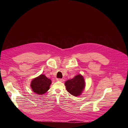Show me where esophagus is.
<instances>
[{"mask_svg": "<svg viewBox=\"0 0 128 128\" xmlns=\"http://www.w3.org/2000/svg\"><path fill=\"white\" fill-rule=\"evenodd\" d=\"M57 81H59V82H62L63 81V79H61V78H58V79H57Z\"/></svg>", "mask_w": 128, "mask_h": 128, "instance_id": "esophagus-1", "label": "esophagus"}]
</instances>
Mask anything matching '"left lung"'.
<instances>
[{"instance_id":"left-lung-1","label":"left lung","mask_w":128,"mask_h":128,"mask_svg":"<svg viewBox=\"0 0 128 128\" xmlns=\"http://www.w3.org/2000/svg\"><path fill=\"white\" fill-rule=\"evenodd\" d=\"M65 85L67 90L71 95L77 97L82 94L86 86V82L84 76L78 74L65 82Z\"/></svg>"}]
</instances>
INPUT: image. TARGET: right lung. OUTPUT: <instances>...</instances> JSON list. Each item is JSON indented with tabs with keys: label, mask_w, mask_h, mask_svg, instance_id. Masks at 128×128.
Returning <instances> with one entry per match:
<instances>
[{
	"label": "right lung",
	"mask_w": 128,
	"mask_h": 128,
	"mask_svg": "<svg viewBox=\"0 0 128 128\" xmlns=\"http://www.w3.org/2000/svg\"><path fill=\"white\" fill-rule=\"evenodd\" d=\"M51 84L52 80L50 79L47 78L44 74H40L31 81L30 86L35 93L42 95L50 89Z\"/></svg>",
	"instance_id": "add662e5"
}]
</instances>
